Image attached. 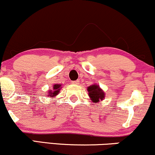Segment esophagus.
Returning a JSON list of instances; mask_svg holds the SVG:
<instances>
[{
  "label": "esophagus",
  "instance_id": "34e87169",
  "mask_svg": "<svg viewBox=\"0 0 155 155\" xmlns=\"http://www.w3.org/2000/svg\"><path fill=\"white\" fill-rule=\"evenodd\" d=\"M79 81H78H78H72V84H74V85H77V84H78V83H79Z\"/></svg>",
  "mask_w": 155,
  "mask_h": 155
}]
</instances>
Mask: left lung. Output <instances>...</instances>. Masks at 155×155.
<instances>
[{
    "instance_id": "1",
    "label": "left lung",
    "mask_w": 155,
    "mask_h": 155,
    "mask_svg": "<svg viewBox=\"0 0 155 155\" xmlns=\"http://www.w3.org/2000/svg\"><path fill=\"white\" fill-rule=\"evenodd\" d=\"M88 91V95L90 98H91V101L93 102H98V101H102L104 98V91L99 87L98 85H92L87 87Z\"/></svg>"
}]
</instances>
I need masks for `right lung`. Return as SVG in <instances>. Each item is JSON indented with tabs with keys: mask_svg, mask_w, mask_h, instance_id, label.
I'll return each instance as SVG.
<instances>
[{
	"mask_svg": "<svg viewBox=\"0 0 155 155\" xmlns=\"http://www.w3.org/2000/svg\"><path fill=\"white\" fill-rule=\"evenodd\" d=\"M60 86L61 85H58V84H55V85L53 86V91H49V97H54V95H57L60 92Z\"/></svg>",
	"mask_w": 155,
	"mask_h": 155,
	"instance_id": "right-lung-1",
	"label": "right lung"
}]
</instances>
